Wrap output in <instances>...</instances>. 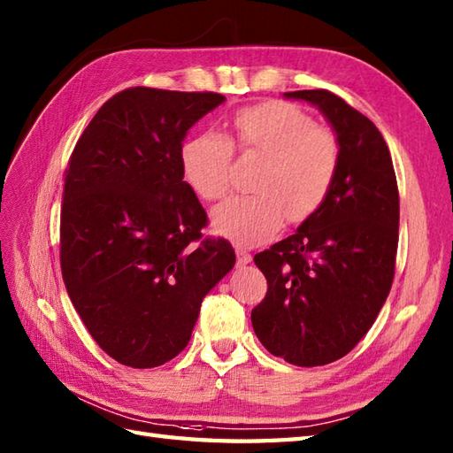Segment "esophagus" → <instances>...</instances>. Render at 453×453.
I'll return each mask as SVG.
<instances>
[{
  "mask_svg": "<svg viewBox=\"0 0 453 453\" xmlns=\"http://www.w3.org/2000/svg\"><path fill=\"white\" fill-rule=\"evenodd\" d=\"M237 265L239 266H245V265H249L251 263V255H249L245 249H242V247H237Z\"/></svg>",
  "mask_w": 453,
  "mask_h": 453,
  "instance_id": "esophagus-1",
  "label": "esophagus"
}]
</instances>
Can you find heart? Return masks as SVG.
<instances>
[{
    "label": "heart",
    "mask_w": 453,
    "mask_h": 453,
    "mask_svg": "<svg viewBox=\"0 0 453 453\" xmlns=\"http://www.w3.org/2000/svg\"><path fill=\"white\" fill-rule=\"evenodd\" d=\"M234 132L239 151L263 157V165L251 182L255 195L219 204L211 224L219 235L253 247L280 232L286 218L300 224L323 204L339 173L341 146L331 130L317 128L310 114L284 101L239 109ZM232 165L234 143L224 134H196L180 150L182 175L204 200L227 195Z\"/></svg>",
    "instance_id": "heart-1"
}]
</instances>
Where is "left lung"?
Masks as SVG:
<instances>
[{
    "instance_id": "8db88e82",
    "label": "left lung",
    "mask_w": 453,
    "mask_h": 453,
    "mask_svg": "<svg viewBox=\"0 0 453 453\" xmlns=\"http://www.w3.org/2000/svg\"><path fill=\"white\" fill-rule=\"evenodd\" d=\"M323 112L341 165L323 204L296 234L255 255L268 290L251 311L265 349L294 365L331 364L370 331L386 303L399 243V190L381 132L325 89L284 93Z\"/></svg>"
}]
</instances>
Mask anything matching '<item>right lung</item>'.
I'll return each instance as SVG.
<instances>
[{
    "label": "right lung",
    "instance_id": "1",
    "mask_svg": "<svg viewBox=\"0 0 453 453\" xmlns=\"http://www.w3.org/2000/svg\"><path fill=\"white\" fill-rule=\"evenodd\" d=\"M219 93L130 88L95 114L64 179L60 265L67 296L111 358L156 368L190 341L204 296L235 265L204 239L206 211L182 180V140Z\"/></svg>",
    "mask_w": 453,
    "mask_h": 453
}]
</instances>
